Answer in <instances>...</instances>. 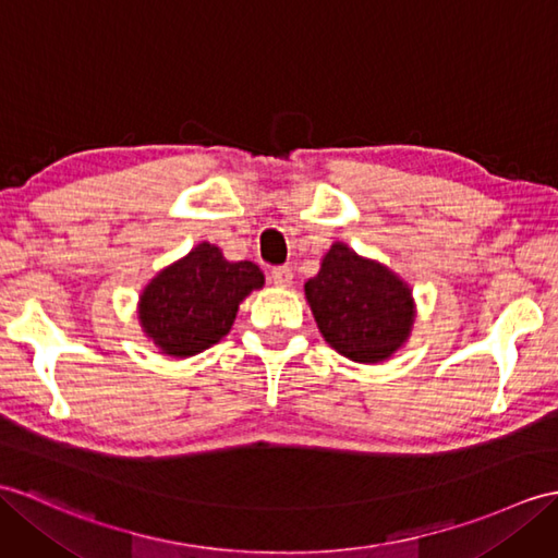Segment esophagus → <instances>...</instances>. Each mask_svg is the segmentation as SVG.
Wrapping results in <instances>:
<instances>
[{
	"mask_svg": "<svg viewBox=\"0 0 558 558\" xmlns=\"http://www.w3.org/2000/svg\"><path fill=\"white\" fill-rule=\"evenodd\" d=\"M270 278H274V282L278 284V288H290L294 274H292L290 266H278V268L270 270Z\"/></svg>",
	"mask_w": 558,
	"mask_h": 558,
	"instance_id": "esophagus-1",
	"label": "esophagus"
}]
</instances>
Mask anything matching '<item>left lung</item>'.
Masks as SVG:
<instances>
[{"label":"left lung","instance_id":"left-lung-1","mask_svg":"<svg viewBox=\"0 0 558 558\" xmlns=\"http://www.w3.org/2000/svg\"><path fill=\"white\" fill-rule=\"evenodd\" d=\"M304 292L320 335L347 359L378 364L409 340L416 316L409 284L342 242L323 256Z\"/></svg>","mask_w":558,"mask_h":558}]
</instances>
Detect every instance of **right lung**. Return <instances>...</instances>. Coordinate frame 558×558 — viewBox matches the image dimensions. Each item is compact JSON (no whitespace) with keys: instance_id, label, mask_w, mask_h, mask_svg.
I'll return each mask as SVG.
<instances>
[{"instance_id":"add662e5","label":"right lung","mask_w":558,"mask_h":558,"mask_svg":"<svg viewBox=\"0 0 558 558\" xmlns=\"http://www.w3.org/2000/svg\"><path fill=\"white\" fill-rule=\"evenodd\" d=\"M258 288L262 268L228 262L216 244L202 242L140 294V326L161 354L194 356L226 338L240 302Z\"/></svg>"}]
</instances>
